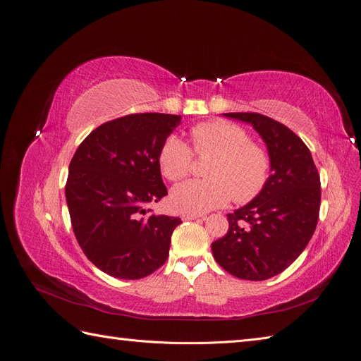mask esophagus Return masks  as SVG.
I'll list each match as a JSON object with an SVG mask.
<instances>
[{
    "mask_svg": "<svg viewBox=\"0 0 361 361\" xmlns=\"http://www.w3.org/2000/svg\"><path fill=\"white\" fill-rule=\"evenodd\" d=\"M202 215L199 214H183L182 215V220L183 221H191V220H197V218H200Z\"/></svg>",
    "mask_w": 361,
    "mask_h": 361,
    "instance_id": "1",
    "label": "esophagus"
}]
</instances>
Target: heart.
<instances>
[{
  "mask_svg": "<svg viewBox=\"0 0 361 361\" xmlns=\"http://www.w3.org/2000/svg\"><path fill=\"white\" fill-rule=\"evenodd\" d=\"M194 150L215 154L204 180H187L171 190L170 203L178 212L202 214L223 207L233 197L248 202L264 190L269 176V158L250 143L245 130L226 120H212L191 129ZM158 164L169 180H180L191 171L192 152L178 135L162 141Z\"/></svg>",
  "mask_w": 361,
  "mask_h": 361,
  "instance_id": "obj_1",
  "label": "heart"
}]
</instances>
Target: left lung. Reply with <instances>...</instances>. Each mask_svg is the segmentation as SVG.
<instances>
[{
  "label": "left lung",
  "instance_id": "obj_1",
  "mask_svg": "<svg viewBox=\"0 0 361 361\" xmlns=\"http://www.w3.org/2000/svg\"><path fill=\"white\" fill-rule=\"evenodd\" d=\"M223 116L253 126L267 146L271 174L253 200L227 214L228 231L212 243V255L238 279L267 280L307 247L319 216V174L302 140L277 120L257 113Z\"/></svg>",
  "mask_w": 361,
  "mask_h": 361
}]
</instances>
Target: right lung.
<instances>
[{
  "label": "right lung",
  "mask_w": 361,
  "mask_h": 361,
  "mask_svg": "<svg viewBox=\"0 0 361 361\" xmlns=\"http://www.w3.org/2000/svg\"><path fill=\"white\" fill-rule=\"evenodd\" d=\"M182 116L143 113L96 128L69 164L66 202L73 233L94 267L137 280L167 260L180 218L150 214L167 195L158 154Z\"/></svg>",
  "instance_id": "1"
}]
</instances>
